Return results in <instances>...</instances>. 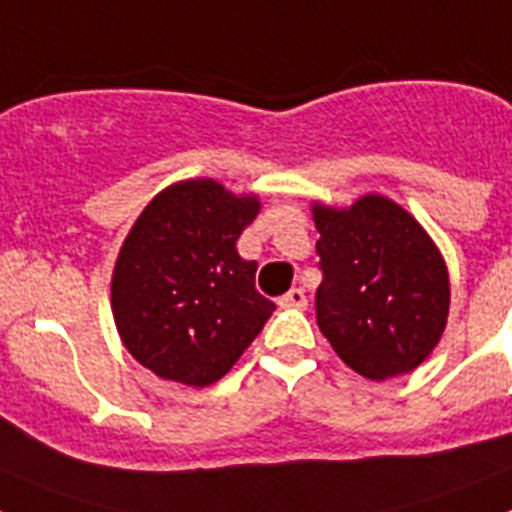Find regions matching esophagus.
<instances>
[{
	"mask_svg": "<svg viewBox=\"0 0 512 512\" xmlns=\"http://www.w3.org/2000/svg\"><path fill=\"white\" fill-rule=\"evenodd\" d=\"M279 307H284V310H305V307H307L305 292H302L300 287H292L287 295L279 300Z\"/></svg>",
	"mask_w": 512,
	"mask_h": 512,
	"instance_id": "1",
	"label": "esophagus"
}]
</instances>
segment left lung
I'll use <instances>...</instances> for the list:
<instances>
[{"label":"left lung","mask_w":512,"mask_h":512,"mask_svg":"<svg viewBox=\"0 0 512 512\" xmlns=\"http://www.w3.org/2000/svg\"><path fill=\"white\" fill-rule=\"evenodd\" d=\"M310 210L323 269L315 310L333 351L372 382L418 369L441 341L451 302L431 235L384 194Z\"/></svg>","instance_id":"8db88e82"}]
</instances>
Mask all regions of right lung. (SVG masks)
Here are the masks:
<instances>
[{
  "mask_svg": "<svg viewBox=\"0 0 512 512\" xmlns=\"http://www.w3.org/2000/svg\"><path fill=\"white\" fill-rule=\"evenodd\" d=\"M259 212L256 194L184 179L133 223L112 271V318L122 346L156 377L215 384L271 318L274 302L256 292V261L235 248Z\"/></svg>",
  "mask_w": 512,
  "mask_h": 512,
  "instance_id": "right-lung-1",
  "label": "right lung"
}]
</instances>
